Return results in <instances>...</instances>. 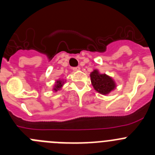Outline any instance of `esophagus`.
<instances>
[{"label":"esophagus","mask_w":155,"mask_h":155,"mask_svg":"<svg viewBox=\"0 0 155 155\" xmlns=\"http://www.w3.org/2000/svg\"><path fill=\"white\" fill-rule=\"evenodd\" d=\"M80 69L81 68H79V67H75V68H72V70H73L74 71H80Z\"/></svg>","instance_id":"34e87169"}]
</instances>
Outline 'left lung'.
<instances>
[{"label": "left lung", "instance_id": "left-lung-1", "mask_svg": "<svg viewBox=\"0 0 155 155\" xmlns=\"http://www.w3.org/2000/svg\"><path fill=\"white\" fill-rule=\"evenodd\" d=\"M90 77L91 84L100 94H109L116 87V83L112 78L105 74H99L97 70H94L90 74Z\"/></svg>", "mask_w": 155, "mask_h": 155}]
</instances>
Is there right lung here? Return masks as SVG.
<instances>
[{"label": "right lung", "instance_id": "right-lung-1", "mask_svg": "<svg viewBox=\"0 0 155 155\" xmlns=\"http://www.w3.org/2000/svg\"><path fill=\"white\" fill-rule=\"evenodd\" d=\"M63 84H64V82H63L62 81H61V80L57 81V82H56V84L54 85V87H53V90H55V91H57V90L61 89V87L63 86Z\"/></svg>", "mask_w": 155, "mask_h": 155}]
</instances>
